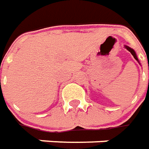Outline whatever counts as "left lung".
<instances>
[{
	"instance_id": "1",
	"label": "left lung",
	"mask_w": 149,
	"mask_h": 149,
	"mask_svg": "<svg viewBox=\"0 0 149 149\" xmlns=\"http://www.w3.org/2000/svg\"><path fill=\"white\" fill-rule=\"evenodd\" d=\"M125 48H126V49H127V50H128V51H129V52H130L131 54H132L133 55L134 58H135V59H136V60H137V62L139 63V60H138V58H137L136 54V53H135V51H134L133 49H131L130 47H128V46H125ZM148 83H149V79H148Z\"/></svg>"
}]
</instances>
